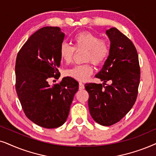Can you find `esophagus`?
<instances>
[{
	"label": "esophagus",
	"mask_w": 156,
	"mask_h": 156,
	"mask_svg": "<svg viewBox=\"0 0 156 156\" xmlns=\"http://www.w3.org/2000/svg\"><path fill=\"white\" fill-rule=\"evenodd\" d=\"M85 88V86H84V84L82 83L81 82L79 83V90H83Z\"/></svg>",
	"instance_id": "1"
}]
</instances>
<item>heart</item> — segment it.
<instances>
[{"label": "heart", "instance_id": "obj_1", "mask_svg": "<svg viewBox=\"0 0 156 156\" xmlns=\"http://www.w3.org/2000/svg\"><path fill=\"white\" fill-rule=\"evenodd\" d=\"M74 47L67 43H63L60 46V56L66 63H70L76 51H85L84 61H90L95 66L102 65L109 56V42L106 39L100 38L97 35L83 31L73 38ZM93 69L90 62L77 65L66 71V76L79 81H86L93 73Z\"/></svg>", "mask_w": 156, "mask_h": 156}]
</instances>
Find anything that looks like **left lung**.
<instances>
[{
	"label": "left lung",
	"mask_w": 156,
	"mask_h": 156,
	"mask_svg": "<svg viewBox=\"0 0 156 156\" xmlns=\"http://www.w3.org/2000/svg\"><path fill=\"white\" fill-rule=\"evenodd\" d=\"M111 41L109 56L95 77L103 84L87 83L88 107L93 120L109 126L132 108L138 96L140 70L137 50L131 41L115 28L106 30Z\"/></svg>",
	"instance_id": "left-lung-1"
}]
</instances>
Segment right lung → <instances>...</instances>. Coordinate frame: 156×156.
Masks as SVG:
<instances>
[{
  "label": "right lung",
  "instance_id": "add662e5",
  "mask_svg": "<svg viewBox=\"0 0 156 156\" xmlns=\"http://www.w3.org/2000/svg\"><path fill=\"white\" fill-rule=\"evenodd\" d=\"M65 34L58 27L46 26L34 33L18 53L16 61V90L28 119L41 127L55 128L67 120L78 83L65 77L59 83L61 58L60 46Z\"/></svg>",
  "mask_w": 156,
  "mask_h": 156
}]
</instances>
